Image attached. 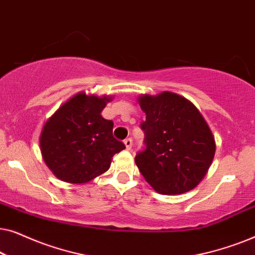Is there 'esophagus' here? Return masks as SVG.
I'll return each instance as SVG.
<instances>
[{"mask_svg": "<svg viewBox=\"0 0 255 255\" xmlns=\"http://www.w3.org/2000/svg\"><path fill=\"white\" fill-rule=\"evenodd\" d=\"M124 144H125V147H127V149H131V147H132V139L131 138L125 139Z\"/></svg>", "mask_w": 255, "mask_h": 255, "instance_id": "34e87169", "label": "esophagus"}]
</instances>
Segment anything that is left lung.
<instances>
[{"label": "left lung", "instance_id": "obj_1", "mask_svg": "<svg viewBox=\"0 0 255 255\" xmlns=\"http://www.w3.org/2000/svg\"><path fill=\"white\" fill-rule=\"evenodd\" d=\"M146 114L140 128L145 149L135 165L153 189L177 195L194 189L215 156V137L200 111L186 97L163 92L138 99Z\"/></svg>", "mask_w": 255, "mask_h": 255}]
</instances>
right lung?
Here are the masks:
<instances>
[{
    "mask_svg": "<svg viewBox=\"0 0 255 255\" xmlns=\"http://www.w3.org/2000/svg\"><path fill=\"white\" fill-rule=\"evenodd\" d=\"M111 96L79 93L45 123L39 144L46 166L59 180L87 183L109 169L111 159L125 148L113 135V121L101 113Z\"/></svg>",
    "mask_w": 255,
    "mask_h": 255,
    "instance_id": "1",
    "label": "right lung"
}]
</instances>
